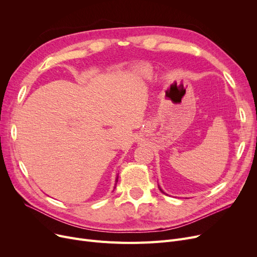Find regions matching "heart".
I'll list each match as a JSON object with an SVG mask.
<instances>
[{
	"instance_id": "b5f03b06",
	"label": "heart",
	"mask_w": 257,
	"mask_h": 257,
	"mask_svg": "<svg viewBox=\"0 0 257 257\" xmlns=\"http://www.w3.org/2000/svg\"><path fill=\"white\" fill-rule=\"evenodd\" d=\"M140 72H141V74L146 75V74H149V73H150L151 71H150V68H149V67H146V66H145V67H143V68L141 69V71H140Z\"/></svg>"
}]
</instances>
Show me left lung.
Segmentation results:
<instances>
[{"instance_id": "1", "label": "left lung", "mask_w": 257, "mask_h": 257, "mask_svg": "<svg viewBox=\"0 0 257 257\" xmlns=\"http://www.w3.org/2000/svg\"><path fill=\"white\" fill-rule=\"evenodd\" d=\"M158 187H159V189H160V191H161V192H163V193H165V192H164V191H163V190H162V189H161V187H160V186H159V185H158Z\"/></svg>"}]
</instances>
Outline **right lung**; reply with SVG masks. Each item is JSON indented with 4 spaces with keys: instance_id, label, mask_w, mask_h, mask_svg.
Returning a JSON list of instances; mask_svg holds the SVG:
<instances>
[{
    "instance_id": "obj_1",
    "label": "right lung",
    "mask_w": 257,
    "mask_h": 257,
    "mask_svg": "<svg viewBox=\"0 0 257 257\" xmlns=\"http://www.w3.org/2000/svg\"><path fill=\"white\" fill-rule=\"evenodd\" d=\"M117 182H118V176H117V178H116V184H117ZM115 184V185H116ZM115 188H116V186H115Z\"/></svg>"
}]
</instances>
